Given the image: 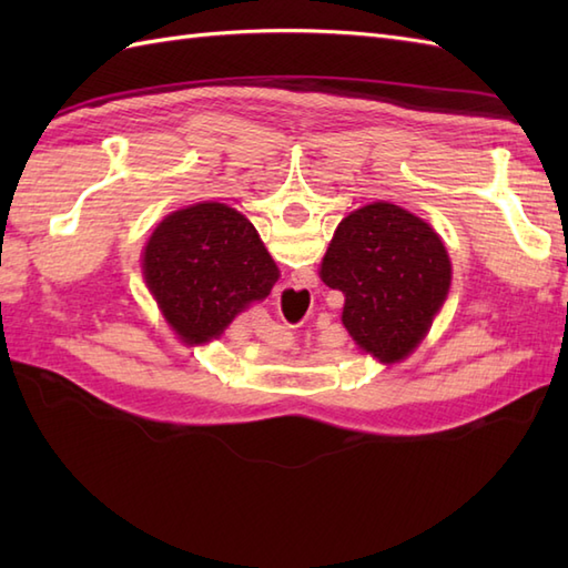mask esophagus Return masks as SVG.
Instances as JSON below:
<instances>
[{"label":"esophagus","instance_id":"34e87169","mask_svg":"<svg viewBox=\"0 0 568 568\" xmlns=\"http://www.w3.org/2000/svg\"><path fill=\"white\" fill-rule=\"evenodd\" d=\"M295 291H297V293H303V291H300V287H295Z\"/></svg>","mask_w":568,"mask_h":568}]
</instances>
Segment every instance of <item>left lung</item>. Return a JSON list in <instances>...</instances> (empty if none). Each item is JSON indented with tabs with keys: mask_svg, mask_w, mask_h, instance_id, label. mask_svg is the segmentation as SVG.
<instances>
[{
	"mask_svg": "<svg viewBox=\"0 0 568 568\" xmlns=\"http://www.w3.org/2000/svg\"><path fill=\"white\" fill-rule=\"evenodd\" d=\"M322 281L342 291V322L354 342L385 364L425 339L452 283L437 232L390 202H373L336 226Z\"/></svg>",
	"mask_w": 568,
	"mask_h": 568,
	"instance_id": "1",
	"label": "left lung"
}]
</instances>
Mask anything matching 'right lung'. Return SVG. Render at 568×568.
<instances>
[{
  "label": "right lung",
  "instance_id": "1",
  "mask_svg": "<svg viewBox=\"0 0 568 568\" xmlns=\"http://www.w3.org/2000/svg\"><path fill=\"white\" fill-rule=\"evenodd\" d=\"M143 275L171 327L187 344H204L271 293L277 268L244 214L202 202L159 224L143 251Z\"/></svg>",
  "mask_w": 568,
  "mask_h": 568
}]
</instances>
